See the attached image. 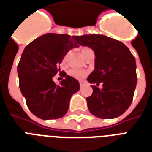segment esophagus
Wrapping results in <instances>:
<instances>
[{"instance_id": "1", "label": "esophagus", "mask_w": 152, "mask_h": 152, "mask_svg": "<svg viewBox=\"0 0 152 152\" xmlns=\"http://www.w3.org/2000/svg\"><path fill=\"white\" fill-rule=\"evenodd\" d=\"M80 88H82L83 87V82H80Z\"/></svg>"}]
</instances>
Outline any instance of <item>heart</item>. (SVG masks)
Returning a JSON list of instances; mask_svg holds the SVG:
<instances>
[{
	"label": "heart",
	"instance_id": "heart-1",
	"mask_svg": "<svg viewBox=\"0 0 152 152\" xmlns=\"http://www.w3.org/2000/svg\"><path fill=\"white\" fill-rule=\"evenodd\" d=\"M89 50H91L90 48L88 47H83L82 50H81V53L82 54L85 53L86 52H88ZM87 72L84 71V70H81V69H71L69 70V75L73 78L76 79V80H83V78H85L86 76H87Z\"/></svg>",
	"mask_w": 152,
	"mask_h": 152
}]
</instances>
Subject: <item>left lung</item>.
Masks as SVG:
<instances>
[{
  "instance_id": "left-lung-1",
  "label": "left lung",
  "mask_w": 152,
  "mask_h": 152,
  "mask_svg": "<svg viewBox=\"0 0 152 152\" xmlns=\"http://www.w3.org/2000/svg\"><path fill=\"white\" fill-rule=\"evenodd\" d=\"M80 45L92 49L95 70L88 77L93 93L86 99L91 113L102 119L115 118L132 103L137 86V64L134 56L121 42L102 34L74 36Z\"/></svg>"
}]
</instances>
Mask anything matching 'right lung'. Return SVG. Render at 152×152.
<instances>
[{
    "mask_svg": "<svg viewBox=\"0 0 152 152\" xmlns=\"http://www.w3.org/2000/svg\"><path fill=\"white\" fill-rule=\"evenodd\" d=\"M78 46L70 35L48 33L25 47L17 67L19 86L27 107L38 118L57 119L67 113L80 83L64 72L61 73L64 79L60 85L53 77L60 71L59 64L67 53Z\"/></svg>",
    "mask_w": 152,
    "mask_h": 152,
    "instance_id": "1",
    "label": "right lung"
}]
</instances>
